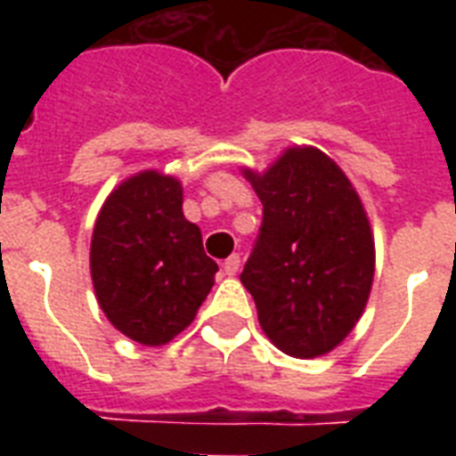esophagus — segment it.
I'll return each mask as SVG.
<instances>
[{
  "label": "esophagus",
  "instance_id": "34e87169",
  "mask_svg": "<svg viewBox=\"0 0 456 456\" xmlns=\"http://www.w3.org/2000/svg\"><path fill=\"white\" fill-rule=\"evenodd\" d=\"M239 267H241V257H239V253L229 256L227 260L222 263V270H224V274H229V277H234L236 272H239Z\"/></svg>",
  "mask_w": 456,
  "mask_h": 456
}]
</instances>
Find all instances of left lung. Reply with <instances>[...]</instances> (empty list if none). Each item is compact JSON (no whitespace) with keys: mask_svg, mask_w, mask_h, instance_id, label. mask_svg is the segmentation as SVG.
I'll list each match as a JSON object with an SVG mask.
<instances>
[{"mask_svg":"<svg viewBox=\"0 0 456 456\" xmlns=\"http://www.w3.org/2000/svg\"><path fill=\"white\" fill-rule=\"evenodd\" d=\"M263 224L241 272L267 338L291 357L331 353L353 331L374 281V239L357 191L317 149H289L246 170Z\"/></svg>","mask_w":456,"mask_h":456,"instance_id":"8db88e82","label":"left lung"}]
</instances>
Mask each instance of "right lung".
Listing matches in <instances>:
<instances>
[{"label": "right lung", "instance_id": "1", "mask_svg": "<svg viewBox=\"0 0 456 456\" xmlns=\"http://www.w3.org/2000/svg\"><path fill=\"white\" fill-rule=\"evenodd\" d=\"M96 300L118 331L163 346L191 324L213 289L217 263L182 213V184L146 170L103 203L92 236Z\"/></svg>", "mask_w": 456, "mask_h": 456}]
</instances>
